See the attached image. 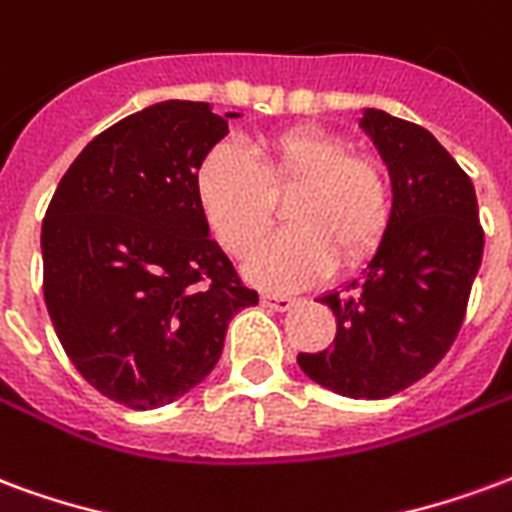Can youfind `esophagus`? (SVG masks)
<instances>
[{
	"label": "esophagus",
	"instance_id": "1",
	"mask_svg": "<svg viewBox=\"0 0 512 512\" xmlns=\"http://www.w3.org/2000/svg\"><path fill=\"white\" fill-rule=\"evenodd\" d=\"M261 305L270 308V311H289L294 305V300L289 294H261Z\"/></svg>",
	"mask_w": 512,
	"mask_h": 512
}]
</instances>
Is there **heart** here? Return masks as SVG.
I'll return each mask as SVG.
<instances>
[{"label": "heart", "mask_w": 512, "mask_h": 512, "mask_svg": "<svg viewBox=\"0 0 512 512\" xmlns=\"http://www.w3.org/2000/svg\"><path fill=\"white\" fill-rule=\"evenodd\" d=\"M196 204L218 245L248 253L286 199L289 229L259 242L245 272L267 289H297L341 267H357L382 248L393 223L390 169L322 128H292L242 152L215 144L201 158Z\"/></svg>", "instance_id": "heart-1"}]
</instances>
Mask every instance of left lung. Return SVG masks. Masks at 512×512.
<instances>
[{"label":"left lung","mask_w":512,"mask_h":512,"mask_svg":"<svg viewBox=\"0 0 512 512\" xmlns=\"http://www.w3.org/2000/svg\"><path fill=\"white\" fill-rule=\"evenodd\" d=\"M360 125L393 177V223L368 270L322 297L338 327L333 346L300 352L297 363L338 395L387 398L453 346L486 234L472 179L428 130L379 108Z\"/></svg>","instance_id":"1"}]
</instances>
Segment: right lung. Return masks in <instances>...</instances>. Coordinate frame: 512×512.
I'll list each match as a JSON object with an SVG mask.
<instances>
[{
    "instance_id": "add662e5",
    "label": "right lung",
    "mask_w": 512,
    "mask_h": 512,
    "mask_svg": "<svg viewBox=\"0 0 512 512\" xmlns=\"http://www.w3.org/2000/svg\"><path fill=\"white\" fill-rule=\"evenodd\" d=\"M226 117L166 100L119 119L70 163L43 218L59 343L100 395L130 409L193 390L220 360L231 316L259 302L207 237L193 190Z\"/></svg>"
}]
</instances>
